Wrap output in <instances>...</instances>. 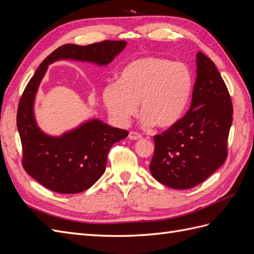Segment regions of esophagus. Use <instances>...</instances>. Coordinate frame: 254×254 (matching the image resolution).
I'll use <instances>...</instances> for the list:
<instances>
[{"instance_id": "34e87169", "label": "esophagus", "mask_w": 254, "mask_h": 254, "mask_svg": "<svg viewBox=\"0 0 254 254\" xmlns=\"http://www.w3.org/2000/svg\"><path fill=\"white\" fill-rule=\"evenodd\" d=\"M129 139L130 140H133V141H137V140H141L142 139V135L136 132V131H130L129 132Z\"/></svg>"}]
</instances>
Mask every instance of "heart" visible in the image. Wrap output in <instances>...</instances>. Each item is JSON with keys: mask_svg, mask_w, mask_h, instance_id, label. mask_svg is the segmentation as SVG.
<instances>
[{"mask_svg": "<svg viewBox=\"0 0 254 254\" xmlns=\"http://www.w3.org/2000/svg\"><path fill=\"white\" fill-rule=\"evenodd\" d=\"M193 91V77L182 63L147 56L130 61L118 82L107 84L104 103L119 124H127L136 114L137 105L145 125L168 129L186 114Z\"/></svg>", "mask_w": 254, "mask_h": 254, "instance_id": "heart-1", "label": "heart"}]
</instances>
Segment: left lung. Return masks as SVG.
Here are the masks:
<instances>
[{
    "mask_svg": "<svg viewBox=\"0 0 254 254\" xmlns=\"http://www.w3.org/2000/svg\"><path fill=\"white\" fill-rule=\"evenodd\" d=\"M197 77L190 108L178 124L153 136V178L176 190L203 182L224 164L233 105L213 61L197 53Z\"/></svg>",
    "mask_w": 254,
    "mask_h": 254,
    "instance_id": "left-lung-1",
    "label": "left lung"
}]
</instances>
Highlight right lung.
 <instances>
[{
  "label": "right lung",
  "instance_id": "add662e5",
  "mask_svg": "<svg viewBox=\"0 0 254 254\" xmlns=\"http://www.w3.org/2000/svg\"><path fill=\"white\" fill-rule=\"evenodd\" d=\"M126 41L105 40L89 45L64 44L45 58L28 81L20 98L17 127L25 172L47 189L60 194H76L91 188L103 176L107 157L114 143L128 135L127 130L111 127L98 120L59 137L38 128L33 112L34 99L49 64L59 59L110 64L125 49Z\"/></svg>",
  "mask_w": 254,
  "mask_h": 254
}]
</instances>
